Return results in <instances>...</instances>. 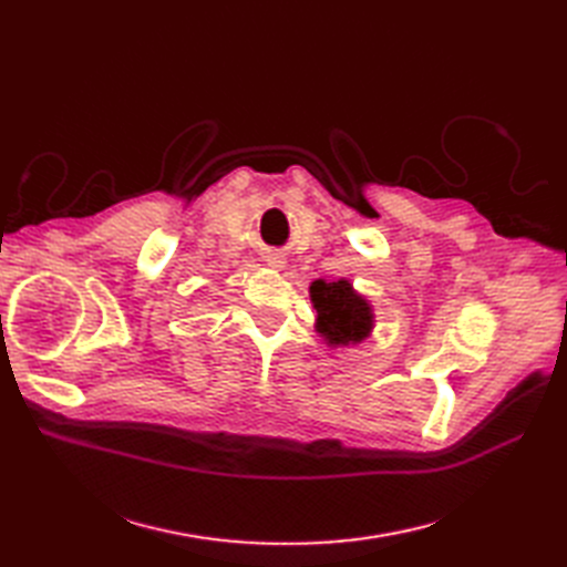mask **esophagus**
Segmentation results:
<instances>
[{
	"label": "esophagus",
	"mask_w": 567,
	"mask_h": 567,
	"mask_svg": "<svg viewBox=\"0 0 567 567\" xmlns=\"http://www.w3.org/2000/svg\"><path fill=\"white\" fill-rule=\"evenodd\" d=\"M265 262H267L269 267H274V269H281V267L286 265V257H284L281 252H277V250H271V252L265 255Z\"/></svg>",
	"instance_id": "34e87169"
}]
</instances>
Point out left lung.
<instances>
[{"instance_id":"8db88e82","label":"left lung","mask_w":567,"mask_h":567,"mask_svg":"<svg viewBox=\"0 0 567 567\" xmlns=\"http://www.w3.org/2000/svg\"><path fill=\"white\" fill-rule=\"evenodd\" d=\"M310 298L317 310V331L329 346H357L369 338L373 329L371 305L348 279H317L310 286Z\"/></svg>"}]
</instances>
